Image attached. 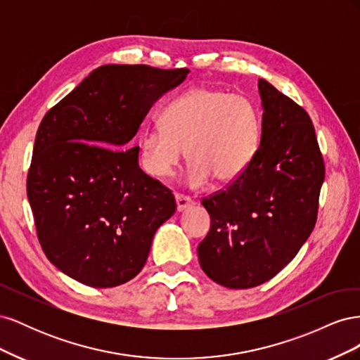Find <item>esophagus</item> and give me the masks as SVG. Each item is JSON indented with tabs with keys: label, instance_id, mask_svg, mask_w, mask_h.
<instances>
[{
	"label": "esophagus",
	"instance_id": "1",
	"mask_svg": "<svg viewBox=\"0 0 360 360\" xmlns=\"http://www.w3.org/2000/svg\"><path fill=\"white\" fill-rule=\"evenodd\" d=\"M176 202H177V210L181 212L192 204V200L183 193H176Z\"/></svg>",
	"mask_w": 360,
	"mask_h": 360
}]
</instances>
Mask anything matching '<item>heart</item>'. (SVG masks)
Instances as JSON below:
<instances>
[{
  "label": "heart",
  "mask_w": 360,
  "mask_h": 360,
  "mask_svg": "<svg viewBox=\"0 0 360 360\" xmlns=\"http://www.w3.org/2000/svg\"><path fill=\"white\" fill-rule=\"evenodd\" d=\"M163 127L141 138V165L150 176L169 177L186 150V180L193 188L210 179L236 181L252 162L261 138V118L248 97L212 86H193L160 114Z\"/></svg>",
  "instance_id": "b5f03b06"
}]
</instances>
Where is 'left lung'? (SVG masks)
<instances>
[{
  "instance_id": "obj_1",
  "label": "left lung",
  "mask_w": 360,
  "mask_h": 360,
  "mask_svg": "<svg viewBox=\"0 0 360 360\" xmlns=\"http://www.w3.org/2000/svg\"><path fill=\"white\" fill-rule=\"evenodd\" d=\"M263 129L248 169L201 200L210 231L198 245L204 274L226 288H252L278 275L312 233L324 160L311 117L264 79Z\"/></svg>"
}]
</instances>
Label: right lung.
Listing matches in <instances>:
<instances>
[{
  "label": "right lung",
  "mask_w": 360,
  "mask_h": 360,
  "mask_svg": "<svg viewBox=\"0 0 360 360\" xmlns=\"http://www.w3.org/2000/svg\"><path fill=\"white\" fill-rule=\"evenodd\" d=\"M188 73L106 64L43 117L28 201L43 252L81 284L110 288L135 278L156 230L176 212L172 192L139 168L132 138Z\"/></svg>",
  "instance_id": "right-lung-1"
}]
</instances>
